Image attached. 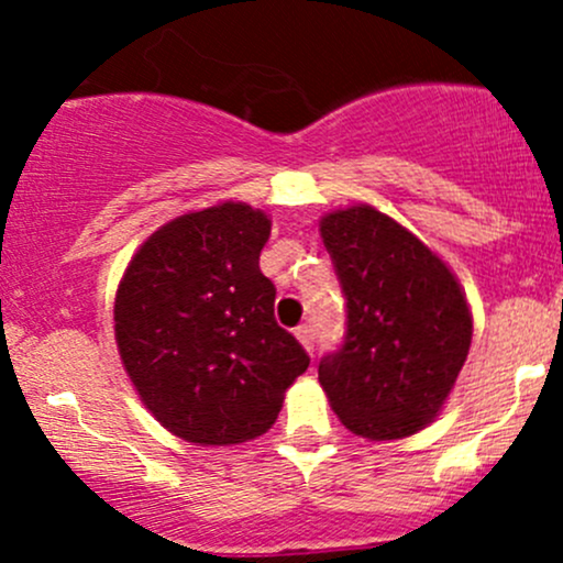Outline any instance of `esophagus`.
I'll return each mask as SVG.
<instances>
[{
  "mask_svg": "<svg viewBox=\"0 0 563 563\" xmlns=\"http://www.w3.org/2000/svg\"><path fill=\"white\" fill-rule=\"evenodd\" d=\"M295 338L300 340L302 349H306L308 353H313V327L311 324H302L295 330Z\"/></svg>",
  "mask_w": 563,
  "mask_h": 563,
  "instance_id": "34e87169",
  "label": "esophagus"
}]
</instances>
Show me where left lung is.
Returning <instances> with one entry per match:
<instances>
[{
    "label": "left lung",
    "instance_id": "left-lung-1",
    "mask_svg": "<svg viewBox=\"0 0 563 563\" xmlns=\"http://www.w3.org/2000/svg\"><path fill=\"white\" fill-rule=\"evenodd\" d=\"M319 231L349 308L343 345L319 362L334 415L372 441L422 431L468 358L473 319L457 276L369 205L324 214Z\"/></svg>",
    "mask_w": 563,
    "mask_h": 563
}]
</instances>
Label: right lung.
Here are the masks:
<instances>
[{
    "instance_id": "obj_1",
    "label": "right lung",
    "mask_w": 563,
    "mask_h": 563,
    "mask_svg": "<svg viewBox=\"0 0 563 563\" xmlns=\"http://www.w3.org/2000/svg\"><path fill=\"white\" fill-rule=\"evenodd\" d=\"M271 220L244 201L180 214L132 255L113 302L119 356L169 433L201 446L257 439L308 353L276 324L261 271Z\"/></svg>"
}]
</instances>
